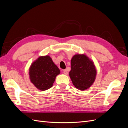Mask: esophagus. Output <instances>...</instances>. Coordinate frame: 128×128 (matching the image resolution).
Segmentation results:
<instances>
[{
    "instance_id": "esophagus-1",
    "label": "esophagus",
    "mask_w": 128,
    "mask_h": 128,
    "mask_svg": "<svg viewBox=\"0 0 128 128\" xmlns=\"http://www.w3.org/2000/svg\"><path fill=\"white\" fill-rule=\"evenodd\" d=\"M63 72H64V75H67L68 74V72H67V69H64V70Z\"/></svg>"
}]
</instances>
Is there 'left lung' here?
Segmentation results:
<instances>
[{
	"label": "left lung",
	"instance_id": "obj_1",
	"mask_svg": "<svg viewBox=\"0 0 128 128\" xmlns=\"http://www.w3.org/2000/svg\"><path fill=\"white\" fill-rule=\"evenodd\" d=\"M96 75L94 62L86 55L77 54L72 56L69 76L75 88L82 91L86 90L94 83Z\"/></svg>",
	"mask_w": 128,
	"mask_h": 128
}]
</instances>
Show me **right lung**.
I'll use <instances>...</instances> for the list:
<instances>
[{
    "instance_id": "right-lung-1",
    "label": "right lung",
    "mask_w": 128,
    "mask_h": 128,
    "mask_svg": "<svg viewBox=\"0 0 128 128\" xmlns=\"http://www.w3.org/2000/svg\"><path fill=\"white\" fill-rule=\"evenodd\" d=\"M59 69L49 56H41L31 64L29 75L31 82L38 90L45 91L53 86Z\"/></svg>"
}]
</instances>
